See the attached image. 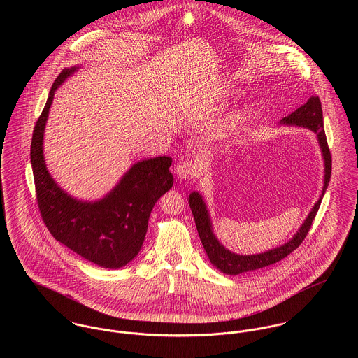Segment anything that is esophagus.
<instances>
[{
    "label": "esophagus",
    "instance_id": "1",
    "mask_svg": "<svg viewBox=\"0 0 358 358\" xmlns=\"http://www.w3.org/2000/svg\"><path fill=\"white\" fill-rule=\"evenodd\" d=\"M176 175L179 179H190L197 175V165L190 159H182L176 165Z\"/></svg>",
    "mask_w": 358,
    "mask_h": 358
}]
</instances>
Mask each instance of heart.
<instances>
[{"label":"heart","instance_id":"b5f03b06","mask_svg":"<svg viewBox=\"0 0 358 358\" xmlns=\"http://www.w3.org/2000/svg\"><path fill=\"white\" fill-rule=\"evenodd\" d=\"M234 122H236V118H234V120H233V124H234Z\"/></svg>","mask_w":358,"mask_h":358}]
</instances>
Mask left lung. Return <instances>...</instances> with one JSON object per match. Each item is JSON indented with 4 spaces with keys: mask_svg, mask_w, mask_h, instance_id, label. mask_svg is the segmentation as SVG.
Listing matches in <instances>:
<instances>
[{
    "mask_svg": "<svg viewBox=\"0 0 358 358\" xmlns=\"http://www.w3.org/2000/svg\"><path fill=\"white\" fill-rule=\"evenodd\" d=\"M281 124L303 127V128L313 131L317 135L318 145H320L321 153L324 157V165H325L322 194L320 196L318 201L314 204L313 209L307 215L306 220L301 226L298 233L287 244H284L281 247H277L274 250L266 251L263 254L237 255V254H233L231 251L226 250L219 243V240L215 237V234L212 231L210 217H209L204 200H203L200 193L193 192L189 196V204H190L194 220H196V226H197V230H199L200 240L203 243L205 252L209 257L210 263L224 274L237 275V274H241V273L257 270V268L270 266L273 263H277L281 259H284L285 256L289 255L292 251H295L302 244V241L306 238L307 233H308V230L313 224V220L317 215V210H318L321 200L324 197V193L328 187V183H329V179H331V169H332V157H331V152H329V148H328V143H327L325 131H324L322 108H321L320 98L318 96H311L303 106L296 108L289 115L284 117L281 120Z\"/></svg>",
    "mask_w": 358,
    "mask_h": 358,
    "instance_id": "left-lung-1",
    "label": "left lung"
}]
</instances>
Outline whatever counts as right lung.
Returning a JSON list of instances; mask_svg holds the SVG:
<instances>
[{
  "label": "right lung",
  "instance_id": "1",
  "mask_svg": "<svg viewBox=\"0 0 358 358\" xmlns=\"http://www.w3.org/2000/svg\"><path fill=\"white\" fill-rule=\"evenodd\" d=\"M77 69H63L57 76L33 131L30 159L37 203L53 238L101 267L120 268L139 254L154 204L173 186L172 158L162 155L134 164L98 201H80L62 190L47 169L44 129L55 91Z\"/></svg>",
  "mask_w": 358,
  "mask_h": 358
}]
</instances>
